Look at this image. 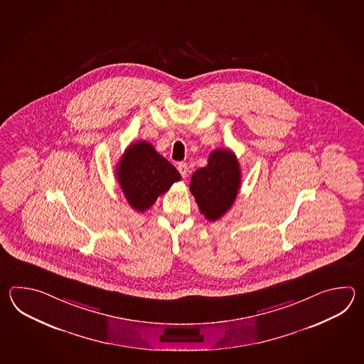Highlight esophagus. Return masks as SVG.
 I'll return each instance as SVG.
<instances>
[{"label": "esophagus", "mask_w": 364, "mask_h": 364, "mask_svg": "<svg viewBox=\"0 0 364 364\" xmlns=\"http://www.w3.org/2000/svg\"><path fill=\"white\" fill-rule=\"evenodd\" d=\"M179 173H181V176L185 178L186 176H187V173H188V166H187V164L186 163H179L178 166Z\"/></svg>", "instance_id": "1"}]
</instances>
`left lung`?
Wrapping results in <instances>:
<instances>
[{
    "mask_svg": "<svg viewBox=\"0 0 364 364\" xmlns=\"http://www.w3.org/2000/svg\"><path fill=\"white\" fill-rule=\"evenodd\" d=\"M240 177L237 156L224 148L210 152L207 166L193 173L190 191L208 221H216L230 209L238 195Z\"/></svg>",
    "mask_w": 364,
    "mask_h": 364,
    "instance_id": "8db88e82",
    "label": "left lung"
}]
</instances>
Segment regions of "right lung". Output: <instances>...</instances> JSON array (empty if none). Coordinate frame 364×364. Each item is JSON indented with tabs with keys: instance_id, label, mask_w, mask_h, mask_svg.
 <instances>
[{
	"instance_id": "1",
	"label": "right lung",
	"mask_w": 364,
	"mask_h": 364,
	"mask_svg": "<svg viewBox=\"0 0 364 364\" xmlns=\"http://www.w3.org/2000/svg\"><path fill=\"white\" fill-rule=\"evenodd\" d=\"M117 179L132 208L146 212L181 179L179 171L146 140L130 144L116 166Z\"/></svg>"
}]
</instances>
